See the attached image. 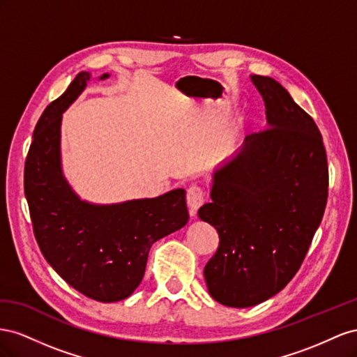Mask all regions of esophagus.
<instances>
[{"label": "esophagus", "instance_id": "1", "mask_svg": "<svg viewBox=\"0 0 357 357\" xmlns=\"http://www.w3.org/2000/svg\"><path fill=\"white\" fill-rule=\"evenodd\" d=\"M203 203H205V192L197 185H192L187 191V205L190 208V212L195 213Z\"/></svg>", "mask_w": 357, "mask_h": 357}]
</instances>
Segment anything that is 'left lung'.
I'll return each mask as SVG.
<instances>
[{
  "mask_svg": "<svg viewBox=\"0 0 357 357\" xmlns=\"http://www.w3.org/2000/svg\"><path fill=\"white\" fill-rule=\"evenodd\" d=\"M266 107V130L248 135L236 157L213 170L211 203L199 218L220 245L206 263L211 296L248 308L296 275L328 200V160L314 119L277 80L251 76Z\"/></svg>",
  "mask_w": 357,
  "mask_h": 357,
  "instance_id": "1",
  "label": "left lung"
}]
</instances>
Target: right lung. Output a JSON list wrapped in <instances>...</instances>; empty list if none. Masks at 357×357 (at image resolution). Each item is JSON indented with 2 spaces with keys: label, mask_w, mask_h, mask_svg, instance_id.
I'll return each instance as SVG.
<instances>
[{
  "label": "right lung",
  "mask_w": 357,
  "mask_h": 357,
  "mask_svg": "<svg viewBox=\"0 0 357 357\" xmlns=\"http://www.w3.org/2000/svg\"><path fill=\"white\" fill-rule=\"evenodd\" d=\"M89 79L88 71L79 73L40 116L24 188L37 243L50 266L85 296L118 302L139 287L152 243L184 227L188 209L184 188L154 199L96 205L70 187L61 162V122Z\"/></svg>",
  "instance_id": "add662e5"
}]
</instances>
